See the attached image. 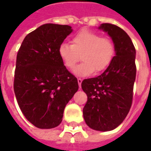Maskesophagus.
<instances>
[{
	"instance_id": "esophagus-1",
	"label": "esophagus",
	"mask_w": 151,
	"mask_h": 151,
	"mask_svg": "<svg viewBox=\"0 0 151 151\" xmlns=\"http://www.w3.org/2000/svg\"><path fill=\"white\" fill-rule=\"evenodd\" d=\"M78 86H79V87H80V88H81V86H82V79H81V78H78Z\"/></svg>"
}]
</instances>
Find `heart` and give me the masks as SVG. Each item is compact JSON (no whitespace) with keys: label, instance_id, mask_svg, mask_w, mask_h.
Returning a JSON list of instances; mask_svg holds the SVG:
<instances>
[{"label":"heart","instance_id":"b5f03b06","mask_svg":"<svg viewBox=\"0 0 151 151\" xmlns=\"http://www.w3.org/2000/svg\"><path fill=\"white\" fill-rule=\"evenodd\" d=\"M116 53L113 42L93 31H80L72 39V44L62 43L58 54L67 69H72L81 59L83 62L73 69L78 77H87L104 71L111 65Z\"/></svg>","mask_w":151,"mask_h":151}]
</instances>
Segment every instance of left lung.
Wrapping results in <instances>:
<instances>
[{
  "instance_id": "8db88e82",
  "label": "left lung",
  "mask_w": 151,
  "mask_h": 151,
  "mask_svg": "<svg viewBox=\"0 0 151 151\" xmlns=\"http://www.w3.org/2000/svg\"><path fill=\"white\" fill-rule=\"evenodd\" d=\"M99 29L111 37L116 55L101 75L82 81V88L88 98L83 117L91 129L106 132L119 126L131 108L136 50L129 36L119 27L103 23Z\"/></svg>"
}]
</instances>
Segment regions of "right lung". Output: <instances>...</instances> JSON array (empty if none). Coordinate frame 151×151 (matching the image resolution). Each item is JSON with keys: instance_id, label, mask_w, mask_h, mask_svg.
<instances>
[{"instance_id": "1", "label": "right lung", "mask_w": 151, "mask_h": 151, "mask_svg": "<svg viewBox=\"0 0 151 151\" xmlns=\"http://www.w3.org/2000/svg\"><path fill=\"white\" fill-rule=\"evenodd\" d=\"M72 31L68 25L43 24L25 37L18 50L15 96L25 117L40 129L58 126L66 104L78 90V79L58 54Z\"/></svg>"}]
</instances>
